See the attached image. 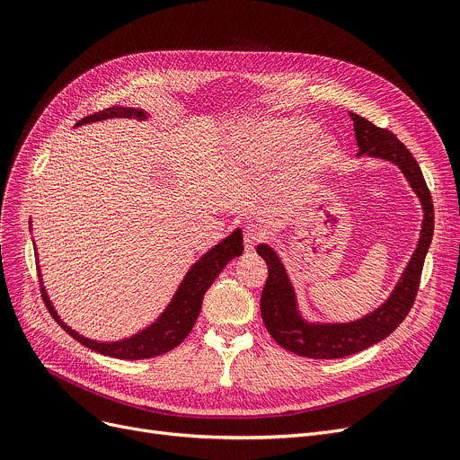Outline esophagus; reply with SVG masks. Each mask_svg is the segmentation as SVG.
I'll use <instances>...</instances> for the list:
<instances>
[{"mask_svg": "<svg viewBox=\"0 0 460 460\" xmlns=\"http://www.w3.org/2000/svg\"><path fill=\"white\" fill-rule=\"evenodd\" d=\"M264 237V230H261L258 225H247L243 230V243L247 251H254L256 243Z\"/></svg>", "mask_w": 460, "mask_h": 460, "instance_id": "obj_1", "label": "esophagus"}]
</instances>
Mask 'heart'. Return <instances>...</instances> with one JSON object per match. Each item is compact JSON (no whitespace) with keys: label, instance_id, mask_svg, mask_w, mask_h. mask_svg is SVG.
I'll return each mask as SVG.
<instances>
[{"label":"heart","instance_id":"obj_1","mask_svg":"<svg viewBox=\"0 0 460 460\" xmlns=\"http://www.w3.org/2000/svg\"><path fill=\"white\" fill-rule=\"evenodd\" d=\"M318 133L316 123L305 118H280L261 127L258 135V151L271 159H287L297 153L296 176H314L325 172L339 159V144L335 138Z\"/></svg>","mask_w":460,"mask_h":460}]
</instances>
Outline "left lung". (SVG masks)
I'll return each instance as SVG.
<instances>
[{
  "label": "left lung",
  "instance_id": "obj_1",
  "mask_svg": "<svg viewBox=\"0 0 460 460\" xmlns=\"http://www.w3.org/2000/svg\"><path fill=\"white\" fill-rule=\"evenodd\" d=\"M358 140V157H373L395 164L418 194L423 221L418 245L399 277L395 288L378 309L352 322H311L299 311L294 284L284 268L279 252L260 243L256 252L266 260L268 280L260 297V313L270 335L292 354L313 359H337L352 356L361 349L384 341L397 330L410 313L420 288L423 261L432 242L434 208L421 168L406 146L387 128H380L368 119L349 112Z\"/></svg>",
  "mask_w": 460,
  "mask_h": 460
}]
</instances>
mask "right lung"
I'll use <instances>...</instances> for the list:
<instances>
[{
    "label": "right lung",
    "instance_id": "obj_1",
    "mask_svg": "<svg viewBox=\"0 0 460 460\" xmlns=\"http://www.w3.org/2000/svg\"><path fill=\"white\" fill-rule=\"evenodd\" d=\"M112 118H137L144 121L149 118V114L144 111V108L112 106V108H106L102 112L80 119L76 127L112 119ZM242 254H243V234L242 230L235 228L226 239H223L221 243H217L200 260L194 261L192 268L183 277L176 294H173V297L166 305V309L159 314L155 322H151L138 333L119 341L104 342V341H95V339H87L80 335L78 332L73 330V327H69L61 320V316L54 309V305L47 294L42 279H40V292H42V297H45V303L54 320L80 344L93 349V352L111 356L116 359H147V358L163 356L185 341V337L192 330L196 318L200 314L204 294L208 292L213 280L218 277V273L226 268L228 261Z\"/></svg>",
    "mask_w": 460,
    "mask_h": 460
}]
</instances>
